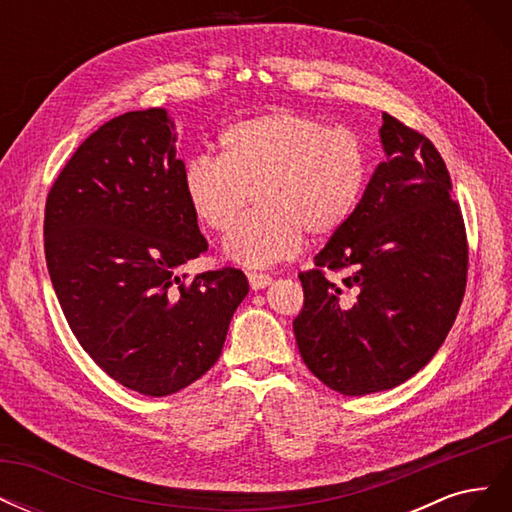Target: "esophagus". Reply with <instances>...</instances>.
<instances>
[{
  "label": "esophagus",
  "mask_w": 512,
  "mask_h": 512,
  "mask_svg": "<svg viewBox=\"0 0 512 512\" xmlns=\"http://www.w3.org/2000/svg\"><path fill=\"white\" fill-rule=\"evenodd\" d=\"M247 280H250L252 290H262L273 282V277L267 275V273H250V275H247Z\"/></svg>",
  "instance_id": "1"
}]
</instances>
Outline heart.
<instances>
[{
  "instance_id": "obj_1",
  "label": "heart",
  "mask_w": 512,
  "mask_h": 512,
  "mask_svg": "<svg viewBox=\"0 0 512 512\" xmlns=\"http://www.w3.org/2000/svg\"><path fill=\"white\" fill-rule=\"evenodd\" d=\"M220 158L196 156L183 168V196L194 218L224 232L247 203L258 209L224 241L239 265L260 269L299 252L303 237H331L359 207L369 179L363 138L350 128L292 111L228 126Z\"/></svg>"
}]
</instances>
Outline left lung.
Masks as SVG:
<instances>
[{
  "label": "left lung",
  "instance_id": "obj_1",
  "mask_svg": "<svg viewBox=\"0 0 512 512\" xmlns=\"http://www.w3.org/2000/svg\"><path fill=\"white\" fill-rule=\"evenodd\" d=\"M386 153L350 222L299 273L292 329L305 365L342 395L393 389L423 369L466 292L468 239L451 175L429 138L382 115ZM344 270L342 285L324 270Z\"/></svg>",
  "mask_w": 512,
  "mask_h": 512
}]
</instances>
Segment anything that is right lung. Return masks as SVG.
Here are the masks:
<instances>
[{"label": "right lung", "instance_id": "obj_1", "mask_svg": "<svg viewBox=\"0 0 512 512\" xmlns=\"http://www.w3.org/2000/svg\"><path fill=\"white\" fill-rule=\"evenodd\" d=\"M175 123L164 108L106 121L55 179L44 256L72 333L128 389L164 397L220 359L250 284L224 267L177 271L207 252L183 196Z\"/></svg>", "mask_w": 512, "mask_h": 512}]
</instances>
